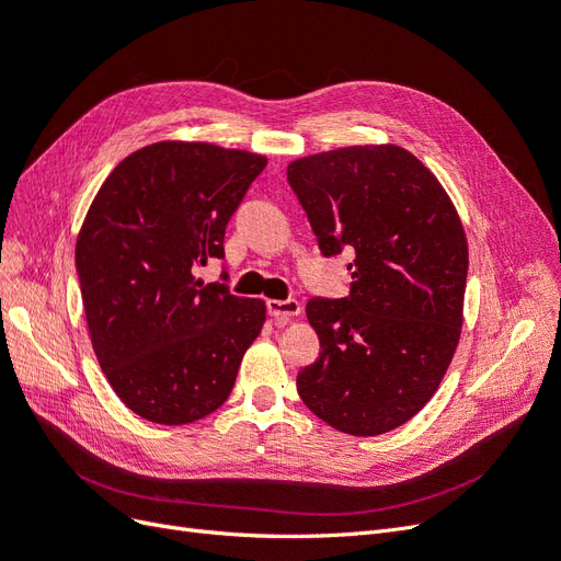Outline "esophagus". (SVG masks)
<instances>
[{
  "mask_svg": "<svg viewBox=\"0 0 561 561\" xmlns=\"http://www.w3.org/2000/svg\"><path fill=\"white\" fill-rule=\"evenodd\" d=\"M300 312H302V307L294 298H288V300H267V314L275 317L277 321H288L291 317H298Z\"/></svg>",
  "mask_w": 561,
  "mask_h": 561,
  "instance_id": "esophagus-1",
  "label": "esophagus"
}]
</instances>
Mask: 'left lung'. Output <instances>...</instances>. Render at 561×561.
<instances>
[{"mask_svg": "<svg viewBox=\"0 0 561 561\" xmlns=\"http://www.w3.org/2000/svg\"><path fill=\"white\" fill-rule=\"evenodd\" d=\"M286 176L321 254L354 251L350 296L305 307L321 352L298 393L333 428L379 436L431 401L459 345L461 219L436 174L396 144L305 156Z\"/></svg>", "mask_w": 561, "mask_h": 561, "instance_id": "8db88e82", "label": "left lung"}]
</instances>
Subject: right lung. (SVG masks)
I'll list each match as a JSON object with an SVG mask.
<instances>
[{
  "instance_id": "right-lung-1",
  "label": "right lung",
  "mask_w": 561,
  "mask_h": 561,
  "mask_svg": "<svg viewBox=\"0 0 561 561\" xmlns=\"http://www.w3.org/2000/svg\"><path fill=\"white\" fill-rule=\"evenodd\" d=\"M265 165L207 141L149 144L118 162L85 214L77 273L90 342L144 420L191 424L221 408L263 329V300L197 270L224 259L230 216Z\"/></svg>"
}]
</instances>
